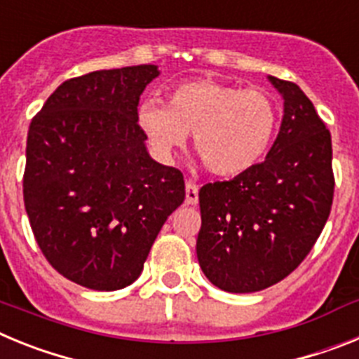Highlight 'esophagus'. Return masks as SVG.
<instances>
[{
    "instance_id": "34e87169",
    "label": "esophagus",
    "mask_w": 359,
    "mask_h": 359,
    "mask_svg": "<svg viewBox=\"0 0 359 359\" xmlns=\"http://www.w3.org/2000/svg\"><path fill=\"white\" fill-rule=\"evenodd\" d=\"M198 185L192 182H187L185 185V203L187 205H196L198 203Z\"/></svg>"
}]
</instances>
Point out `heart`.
I'll return each mask as SVG.
<instances>
[{
	"label": "heart",
	"instance_id": "obj_1",
	"mask_svg": "<svg viewBox=\"0 0 359 359\" xmlns=\"http://www.w3.org/2000/svg\"><path fill=\"white\" fill-rule=\"evenodd\" d=\"M136 123L160 160H170L192 131L205 167L217 176H236L266 154L277 131L278 106L259 88L203 79L174 86L167 104L142 100Z\"/></svg>",
	"mask_w": 359,
	"mask_h": 359
}]
</instances>
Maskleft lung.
Segmentation results:
<instances>
[{
	"label": "left lung",
	"mask_w": 359,
	"mask_h": 359,
	"mask_svg": "<svg viewBox=\"0 0 359 359\" xmlns=\"http://www.w3.org/2000/svg\"><path fill=\"white\" fill-rule=\"evenodd\" d=\"M268 81L284 100V116L266 160L199 190L198 261L228 293L286 278L322 233L334 194L331 133L297 84Z\"/></svg>",
	"instance_id": "left-lung-1"
}]
</instances>
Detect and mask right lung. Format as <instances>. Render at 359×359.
<instances>
[{
    "mask_svg": "<svg viewBox=\"0 0 359 359\" xmlns=\"http://www.w3.org/2000/svg\"><path fill=\"white\" fill-rule=\"evenodd\" d=\"M158 75L140 65L69 79L30 123L25 208L46 261L79 286L133 284L185 199L183 174L149 156L136 123L140 95Z\"/></svg>",
    "mask_w": 359,
    "mask_h": 359,
    "instance_id": "add662e5",
    "label": "right lung"
}]
</instances>
